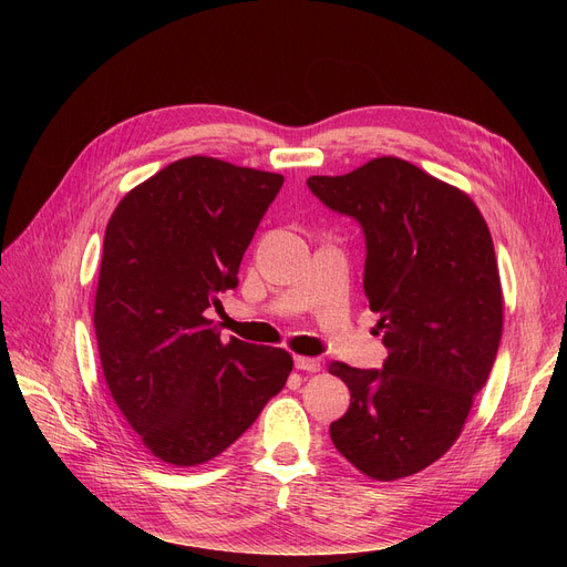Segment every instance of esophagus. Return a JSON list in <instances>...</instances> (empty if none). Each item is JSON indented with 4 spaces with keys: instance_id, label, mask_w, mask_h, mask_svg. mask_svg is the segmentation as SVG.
I'll return each mask as SVG.
<instances>
[{
    "instance_id": "1",
    "label": "esophagus",
    "mask_w": 567,
    "mask_h": 567,
    "mask_svg": "<svg viewBox=\"0 0 567 567\" xmlns=\"http://www.w3.org/2000/svg\"><path fill=\"white\" fill-rule=\"evenodd\" d=\"M293 365L303 370V372H319L321 370V363L317 359H306V355H296Z\"/></svg>"
}]
</instances>
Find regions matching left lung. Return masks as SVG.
<instances>
[{
    "mask_svg": "<svg viewBox=\"0 0 567 567\" xmlns=\"http://www.w3.org/2000/svg\"><path fill=\"white\" fill-rule=\"evenodd\" d=\"M308 188L363 227V287L389 349L381 370L329 365L351 393L331 439L372 481H400L445 455L492 372L503 331L492 234L466 193L395 156Z\"/></svg>",
    "mask_w": 567,
    "mask_h": 567,
    "instance_id": "obj_1",
    "label": "left lung"
}]
</instances>
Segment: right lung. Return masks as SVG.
Returning <instances> with one entry per match:
<instances>
[{"label":"right lung","mask_w":567,"mask_h":567,"mask_svg":"<svg viewBox=\"0 0 567 567\" xmlns=\"http://www.w3.org/2000/svg\"><path fill=\"white\" fill-rule=\"evenodd\" d=\"M282 174L190 156L135 186L107 223L94 329L112 400L154 457L197 466L241 436L282 391L291 355L220 340L206 317Z\"/></svg>","instance_id":"right-lung-1"}]
</instances>
